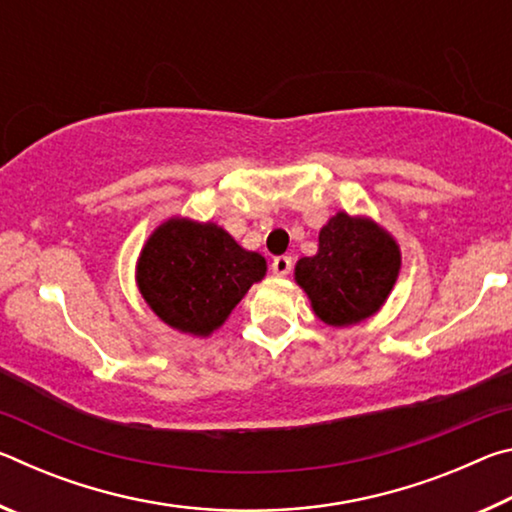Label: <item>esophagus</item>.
I'll return each instance as SVG.
<instances>
[{
    "label": "esophagus",
    "instance_id": "esophagus-1",
    "mask_svg": "<svg viewBox=\"0 0 512 512\" xmlns=\"http://www.w3.org/2000/svg\"><path fill=\"white\" fill-rule=\"evenodd\" d=\"M291 266H293V259H291L289 255L275 257L273 264H271L273 275H275V277H287V275L291 273Z\"/></svg>",
    "mask_w": 512,
    "mask_h": 512
}]
</instances>
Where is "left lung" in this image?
Wrapping results in <instances>:
<instances>
[{"instance_id": "obj_1", "label": "left lung", "mask_w": 512, "mask_h": 512, "mask_svg": "<svg viewBox=\"0 0 512 512\" xmlns=\"http://www.w3.org/2000/svg\"><path fill=\"white\" fill-rule=\"evenodd\" d=\"M400 264V248L384 228L339 212L320 230L318 253L296 264V282L323 323L345 327L384 305Z\"/></svg>"}]
</instances>
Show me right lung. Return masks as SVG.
Listing matches in <instances>:
<instances>
[{"mask_svg":"<svg viewBox=\"0 0 512 512\" xmlns=\"http://www.w3.org/2000/svg\"><path fill=\"white\" fill-rule=\"evenodd\" d=\"M266 275V259L241 248L214 223L169 219L137 262V287L178 332L207 336L225 323L246 291Z\"/></svg>","mask_w":512,"mask_h":512,"instance_id":"right-lung-1","label":"right lung"}]
</instances>
